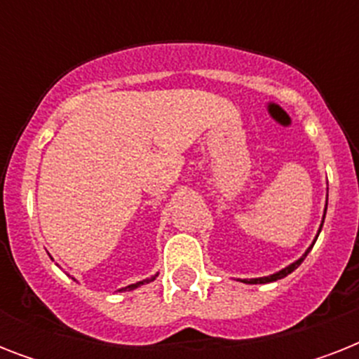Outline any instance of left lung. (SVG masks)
Segmentation results:
<instances>
[{
	"label": "left lung",
	"mask_w": 359,
	"mask_h": 359,
	"mask_svg": "<svg viewBox=\"0 0 359 359\" xmlns=\"http://www.w3.org/2000/svg\"><path fill=\"white\" fill-rule=\"evenodd\" d=\"M326 207H328V203H326ZM324 216H326V212H324ZM323 224H324V219H323ZM320 229H323V227H320ZM318 233H320V231H318ZM311 248H313V245H311ZM311 248H309V250L306 251V255L302 257V259H298V261H296V262H292V264H290V266L283 268V270H279L278 273H272V276H268V278H257V279H242V281H244V283H253V285H257V283H270V281H278V279L285 278V276H289V273L292 272V270H296V268L300 266V264H302V261H304V259H306V257H307V253H309V251H311Z\"/></svg>",
	"instance_id": "left-lung-1"
}]
</instances>
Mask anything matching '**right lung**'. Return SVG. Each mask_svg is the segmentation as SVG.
<instances>
[{
	"instance_id": "1",
	"label": "right lung",
	"mask_w": 359,
	"mask_h": 359,
	"mask_svg": "<svg viewBox=\"0 0 359 359\" xmlns=\"http://www.w3.org/2000/svg\"><path fill=\"white\" fill-rule=\"evenodd\" d=\"M152 279H154V278H151V279H145V281H140V283L128 285V287H124V290H126V289H128V290H132V289H135V287H140V285H143V283H149V281H152Z\"/></svg>"
}]
</instances>
